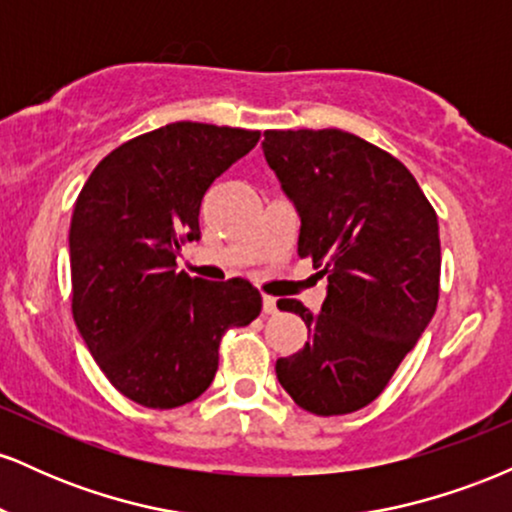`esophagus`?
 I'll return each instance as SVG.
<instances>
[{"label":"esophagus","instance_id":"1","mask_svg":"<svg viewBox=\"0 0 512 512\" xmlns=\"http://www.w3.org/2000/svg\"><path fill=\"white\" fill-rule=\"evenodd\" d=\"M262 310L267 315H274V313H279V308H276V298L274 296H264L262 298Z\"/></svg>","mask_w":512,"mask_h":512}]
</instances>
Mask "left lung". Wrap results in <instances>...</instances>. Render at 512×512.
Listing matches in <instances>:
<instances>
[{
    "label": "left lung",
    "instance_id": "1",
    "mask_svg": "<svg viewBox=\"0 0 512 512\" xmlns=\"http://www.w3.org/2000/svg\"><path fill=\"white\" fill-rule=\"evenodd\" d=\"M264 158L301 216L298 255L327 276L308 342L276 361L298 407L351 414L373 402L414 349L438 305V216L395 156L342 129H269Z\"/></svg>",
    "mask_w": 512,
    "mask_h": 512
}]
</instances>
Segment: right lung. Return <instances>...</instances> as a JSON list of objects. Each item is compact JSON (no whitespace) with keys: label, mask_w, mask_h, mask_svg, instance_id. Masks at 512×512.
I'll return each mask as SVG.
<instances>
[{"label":"right lung","mask_w":512,"mask_h":512,"mask_svg":"<svg viewBox=\"0 0 512 512\" xmlns=\"http://www.w3.org/2000/svg\"><path fill=\"white\" fill-rule=\"evenodd\" d=\"M257 142L250 129L170 122L117 146L76 199L74 322L105 378L142 407L197 399L223 332L260 315L248 281L192 279L175 262L185 240H199L204 192Z\"/></svg>","instance_id":"right-lung-1"}]
</instances>
